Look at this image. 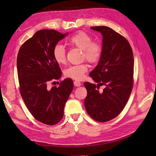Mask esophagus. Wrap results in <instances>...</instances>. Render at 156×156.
<instances>
[{
    "label": "esophagus",
    "instance_id": "1",
    "mask_svg": "<svg viewBox=\"0 0 156 156\" xmlns=\"http://www.w3.org/2000/svg\"><path fill=\"white\" fill-rule=\"evenodd\" d=\"M73 84L75 85V87H80V86L81 85V83L78 81V80H75L73 82Z\"/></svg>",
    "mask_w": 156,
    "mask_h": 156
}]
</instances>
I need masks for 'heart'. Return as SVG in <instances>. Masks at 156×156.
<instances>
[{
	"label": "heart",
	"mask_w": 156,
	"mask_h": 156,
	"mask_svg": "<svg viewBox=\"0 0 156 156\" xmlns=\"http://www.w3.org/2000/svg\"><path fill=\"white\" fill-rule=\"evenodd\" d=\"M66 44L72 48H77L82 50V58L92 64L98 62L103 51L101 44L98 41H92V37L87 32L79 31L69 37L66 41ZM52 55L53 59L58 64H64L66 62V49L61 44H56L53 49ZM89 66L87 63L78 65L70 66L64 72L66 77L75 80L82 79L84 74L88 70Z\"/></svg>",
	"instance_id": "b5f03b06"
}]
</instances>
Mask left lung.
<instances>
[{
	"mask_svg": "<svg viewBox=\"0 0 156 156\" xmlns=\"http://www.w3.org/2000/svg\"><path fill=\"white\" fill-rule=\"evenodd\" d=\"M103 35L100 61L90 73L98 84L85 82L84 106L89 115L105 122L114 119L125 108L133 85V55L125 37L107 26L91 27ZM105 85L103 91L100 86Z\"/></svg>",
	"mask_w": 156,
	"mask_h": 156,
	"instance_id": "1",
	"label": "left lung"
}]
</instances>
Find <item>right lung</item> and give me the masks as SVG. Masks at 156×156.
Here are the masks:
<instances>
[{
  "instance_id": "add662e5",
  "label": "right lung",
  "mask_w": 156,
  "mask_h": 156,
  "mask_svg": "<svg viewBox=\"0 0 156 156\" xmlns=\"http://www.w3.org/2000/svg\"><path fill=\"white\" fill-rule=\"evenodd\" d=\"M55 30H41L20 48L17 66L19 90L24 103L35 119L47 125H54L64 115V108L73 88L67 78L58 87L48 88L51 80L59 79L61 70L52 51L58 42L68 35Z\"/></svg>"
}]
</instances>
